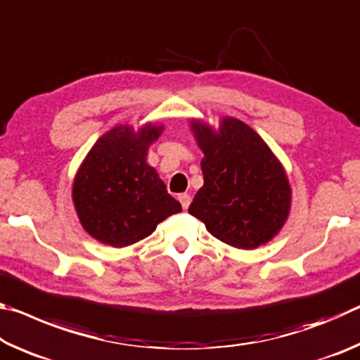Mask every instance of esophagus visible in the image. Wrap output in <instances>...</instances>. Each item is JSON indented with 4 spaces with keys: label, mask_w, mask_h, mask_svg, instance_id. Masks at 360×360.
Returning <instances> with one entry per match:
<instances>
[{
    "label": "esophagus",
    "mask_w": 360,
    "mask_h": 360,
    "mask_svg": "<svg viewBox=\"0 0 360 360\" xmlns=\"http://www.w3.org/2000/svg\"><path fill=\"white\" fill-rule=\"evenodd\" d=\"M178 198H179V202H181V205H182V208L187 210L188 205H191V202H192L191 195H188V193H181Z\"/></svg>",
    "instance_id": "1"
}]
</instances>
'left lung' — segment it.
Wrapping results in <instances>:
<instances>
[{
	"label": "left lung",
	"instance_id": "8db88e82",
	"mask_svg": "<svg viewBox=\"0 0 360 360\" xmlns=\"http://www.w3.org/2000/svg\"><path fill=\"white\" fill-rule=\"evenodd\" d=\"M191 130L205 154V184L188 212L229 246L255 249L273 240L288 221L292 200L281 162L235 117H222L217 130L192 119Z\"/></svg>",
	"mask_w": 360,
	"mask_h": 360
}]
</instances>
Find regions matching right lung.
<instances>
[{
	"mask_svg": "<svg viewBox=\"0 0 360 360\" xmlns=\"http://www.w3.org/2000/svg\"><path fill=\"white\" fill-rule=\"evenodd\" d=\"M162 131L163 127L154 124L138 131L130 125L114 127L79 167L72 202L84 230L103 245L130 246L182 211L146 158Z\"/></svg>",
	"mask_w": 360,
	"mask_h": 360,
	"instance_id": "1",
	"label": "right lung"
}]
</instances>
